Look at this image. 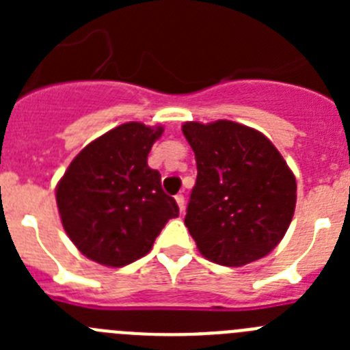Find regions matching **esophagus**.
<instances>
[{
	"mask_svg": "<svg viewBox=\"0 0 350 350\" xmlns=\"http://www.w3.org/2000/svg\"><path fill=\"white\" fill-rule=\"evenodd\" d=\"M175 202H177V205H178V208H180V212H184V210H185V198H184V194H177V196H175Z\"/></svg>",
	"mask_w": 350,
	"mask_h": 350,
	"instance_id": "34e87169",
	"label": "esophagus"
}]
</instances>
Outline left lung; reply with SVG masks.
<instances>
[{
	"instance_id": "left-lung-1",
	"label": "left lung",
	"mask_w": 350,
	"mask_h": 350,
	"mask_svg": "<svg viewBox=\"0 0 350 350\" xmlns=\"http://www.w3.org/2000/svg\"><path fill=\"white\" fill-rule=\"evenodd\" d=\"M198 177L185 226L206 259L258 261L279 245L296 206V178L262 133L233 120L184 122Z\"/></svg>"
}]
</instances>
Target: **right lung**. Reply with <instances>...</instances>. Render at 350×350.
<instances>
[{
    "mask_svg": "<svg viewBox=\"0 0 350 350\" xmlns=\"http://www.w3.org/2000/svg\"><path fill=\"white\" fill-rule=\"evenodd\" d=\"M163 126L126 122L83 147L55 187L61 222L85 258L120 268L144 258L178 205L147 165Z\"/></svg>",
    "mask_w": 350,
    "mask_h": 350,
    "instance_id": "add662e5",
    "label": "right lung"
}]
</instances>
